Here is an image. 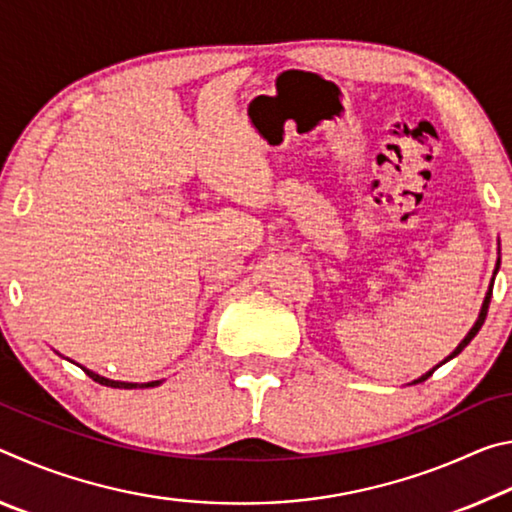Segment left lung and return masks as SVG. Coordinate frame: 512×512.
<instances>
[{"label": "left lung", "mask_w": 512, "mask_h": 512, "mask_svg": "<svg viewBox=\"0 0 512 512\" xmlns=\"http://www.w3.org/2000/svg\"><path fill=\"white\" fill-rule=\"evenodd\" d=\"M499 259H497V266H495V275H497V271H499ZM492 280H495V277H492ZM490 298H492V284H490V289H488V293H485V300H483V307H481V314H479V318H476V323H474V327L470 329V332H467V336H465V339L461 341V343H458V348L452 352V354H449V357L443 361V363H447L449 359H454L456 357V354H461L463 350H465V345L467 343H470L472 339H474V336L476 334H479V329H481V325L485 323V316H488V307H490ZM443 363H438V366H443ZM436 366V368H438ZM436 368H433V370H436ZM433 370H429V372H424V375L420 377V379H415L413 381V384H420V381H424V379H429L431 375H433Z\"/></svg>", "instance_id": "left-lung-1"}]
</instances>
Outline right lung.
<instances>
[{
    "label": "right lung",
    "mask_w": 512,
    "mask_h": 512,
    "mask_svg": "<svg viewBox=\"0 0 512 512\" xmlns=\"http://www.w3.org/2000/svg\"><path fill=\"white\" fill-rule=\"evenodd\" d=\"M81 368H83V366H81ZM83 370H85V375L92 377L94 381H97V384L110 386V388H151V386L162 384V381H149V384H133V381H115V379L101 377V375H97V372H92V370H88V368H83Z\"/></svg>",
    "instance_id": "right-lung-1"
}]
</instances>
